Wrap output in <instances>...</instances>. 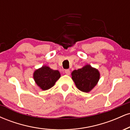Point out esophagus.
Returning <instances> with one entry per match:
<instances>
[{
    "instance_id": "1",
    "label": "esophagus",
    "mask_w": 130,
    "mask_h": 130,
    "mask_svg": "<svg viewBox=\"0 0 130 130\" xmlns=\"http://www.w3.org/2000/svg\"><path fill=\"white\" fill-rule=\"evenodd\" d=\"M65 73L67 74V75H69V74H70V70H65Z\"/></svg>"
}]
</instances>
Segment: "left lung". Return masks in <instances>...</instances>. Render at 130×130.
Returning <instances> with one entry per match:
<instances>
[{
	"label": "left lung",
	"mask_w": 130,
	"mask_h": 130,
	"mask_svg": "<svg viewBox=\"0 0 130 130\" xmlns=\"http://www.w3.org/2000/svg\"><path fill=\"white\" fill-rule=\"evenodd\" d=\"M71 78L79 90L83 92H89L97 84L100 74L98 70L90 65L75 70L71 73Z\"/></svg>",
	"instance_id": "8db88e82"
}]
</instances>
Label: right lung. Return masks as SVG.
Wrapping results in <instances>:
<instances>
[{
	"mask_svg": "<svg viewBox=\"0 0 130 130\" xmlns=\"http://www.w3.org/2000/svg\"><path fill=\"white\" fill-rule=\"evenodd\" d=\"M60 77V74L58 70H54L47 66H43L34 73L35 83L43 90H48L53 87Z\"/></svg>",
	"mask_w": 130,
	"mask_h": 130,
	"instance_id": "obj_1",
	"label": "right lung"
}]
</instances>
